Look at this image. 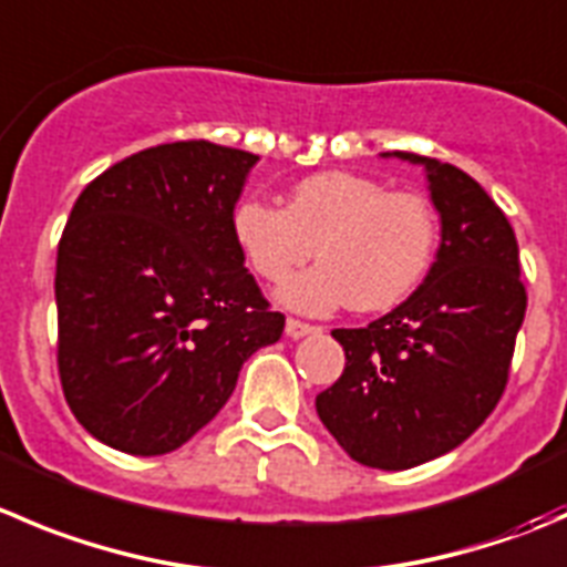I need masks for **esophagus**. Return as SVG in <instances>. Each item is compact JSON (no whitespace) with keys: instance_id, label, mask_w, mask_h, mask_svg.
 Instances as JSON below:
<instances>
[{"instance_id":"esophagus-1","label":"esophagus","mask_w":567,"mask_h":567,"mask_svg":"<svg viewBox=\"0 0 567 567\" xmlns=\"http://www.w3.org/2000/svg\"><path fill=\"white\" fill-rule=\"evenodd\" d=\"M285 332H288V338H307V334L321 332V327H316V323L299 321V318H288V321H285Z\"/></svg>"}]
</instances>
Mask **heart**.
Masks as SVG:
<instances>
[{"label": "heart", "mask_w": 567, "mask_h": 567, "mask_svg": "<svg viewBox=\"0 0 567 567\" xmlns=\"http://www.w3.org/2000/svg\"><path fill=\"white\" fill-rule=\"evenodd\" d=\"M233 235L266 282H282L318 251L323 262L279 290L293 310L321 316L349 301L360 312H379L401 305L432 268L437 216L421 194L323 172L296 183L288 207L240 199Z\"/></svg>", "instance_id": "b5f03b06"}]
</instances>
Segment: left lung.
Returning a JSON list of instances; mask_svg holds the SVG:
<instances>
[{
	"label": "left lung",
	"mask_w": 567,
	"mask_h": 567,
	"mask_svg": "<svg viewBox=\"0 0 567 567\" xmlns=\"http://www.w3.org/2000/svg\"><path fill=\"white\" fill-rule=\"evenodd\" d=\"M393 157L426 168L441 249L395 310L362 329H334L346 368L316 395L343 452L382 471L430 463L480 430L507 388L526 312L518 240L502 207L452 163Z\"/></svg>",
	"instance_id": "1"
}]
</instances>
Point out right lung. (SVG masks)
Returning a JSON list of instances; mask_svg holds the SVG:
<instances>
[{"mask_svg": "<svg viewBox=\"0 0 567 567\" xmlns=\"http://www.w3.org/2000/svg\"><path fill=\"white\" fill-rule=\"evenodd\" d=\"M257 155L177 141L124 157L71 207L58 246V371L76 421L155 457L218 415L240 365L282 338L233 235Z\"/></svg>", "mask_w": 567, "mask_h": 567, "instance_id": "obj_1", "label": "right lung"}]
</instances>
